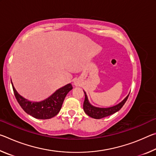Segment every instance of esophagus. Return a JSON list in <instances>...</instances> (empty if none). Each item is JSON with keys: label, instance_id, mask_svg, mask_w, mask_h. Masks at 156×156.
<instances>
[{"label": "esophagus", "instance_id": "34e87169", "mask_svg": "<svg viewBox=\"0 0 156 156\" xmlns=\"http://www.w3.org/2000/svg\"><path fill=\"white\" fill-rule=\"evenodd\" d=\"M74 84L76 86H78V84H79V83H78V82H74Z\"/></svg>", "mask_w": 156, "mask_h": 156}]
</instances>
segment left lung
I'll return each mask as SVG.
<instances>
[{
    "label": "left lung",
    "mask_w": 156,
    "mask_h": 156,
    "mask_svg": "<svg viewBox=\"0 0 156 156\" xmlns=\"http://www.w3.org/2000/svg\"><path fill=\"white\" fill-rule=\"evenodd\" d=\"M84 96H85V98H84V101L83 103V109L87 115H88L91 118H95V119H100V118L107 117V116L112 115L114 113L118 112L122 107L123 105H125L129 97L128 95L122 102L113 107L108 108H99L94 107L89 103L87 96L85 92L84 91Z\"/></svg>",
    "instance_id": "left-lung-1"
}]
</instances>
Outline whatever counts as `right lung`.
Returning <instances> with one entry per match:
<instances>
[{"label": "right lung", "mask_w": 156, "mask_h": 156, "mask_svg": "<svg viewBox=\"0 0 156 156\" xmlns=\"http://www.w3.org/2000/svg\"><path fill=\"white\" fill-rule=\"evenodd\" d=\"M11 83L18 104L27 114L37 119H49L56 115L61 109L65 96L73 89L72 84H67L43 101L31 102L19 95L13 85L12 80Z\"/></svg>", "instance_id": "add662e5"}]
</instances>
